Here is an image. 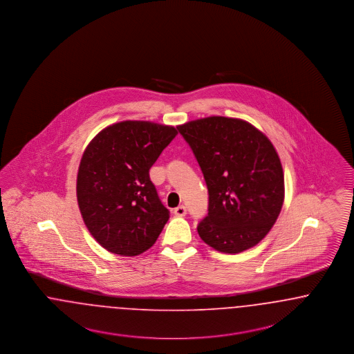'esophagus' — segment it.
<instances>
[{
    "label": "esophagus",
    "mask_w": 354,
    "mask_h": 354,
    "mask_svg": "<svg viewBox=\"0 0 354 354\" xmlns=\"http://www.w3.org/2000/svg\"><path fill=\"white\" fill-rule=\"evenodd\" d=\"M186 212H187V210H186V207H185L184 205H180V206H177V207L174 209L173 213H174V216H186Z\"/></svg>",
    "instance_id": "34e87169"
}]
</instances>
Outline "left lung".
<instances>
[{"label":"left lung","mask_w":354,"mask_h":354,"mask_svg":"<svg viewBox=\"0 0 354 354\" xmlns=\"http://www.w3.org/2000/svg\"><path fill=\"white\" fill-rule=\"evenodd\" d=\"M209 192L197 231L221 252L238 254L271 230L284 201V174L271 141L251 124L212 116L177 127Z\"/></svg>","instance_id":"obj_1"}]
</instances>
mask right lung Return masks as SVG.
Returning <instances> with one entry per match:
<instances>
[{"label": "right lung", "mask_w": 354, "mask_h": 354, "mask_svg": "<svg viewBox=\"0 0 354 354\" xmlns=\"http://www.w3.org/2000/svg\"><path fill=\"white\" fill-rule=\"evenodd\" d=\"M173 127L122 122L103 129L86 148L77 171L83 221L109 252L135 257L154 245L169 219L149 169L170 141Z\"/></svg>", "instance_id": "obj_1"}]
</instances>
